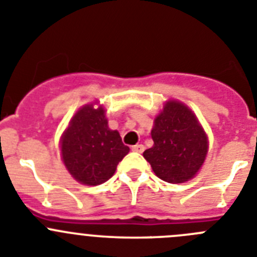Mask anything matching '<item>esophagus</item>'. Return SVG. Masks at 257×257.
<instances>
[{"label":"esophagus","mask_w":257,"mask_h":257,"mask_svg":"<svg viewBox=\"0 0 257 257\" xmlns=\"http://www.w3.org/2000/svg\"><path fill=\"white\" fill-rule=\"evenodd\" d=\"M145 149V147L143 144H136L133 147V151L136 152V153H143Z\"/></svg>","instance_id":"esophagus-1"}]
</instances>
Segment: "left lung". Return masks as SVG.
Here are the masks:
<instances>
[{
  "label": "left lung",
  "instance_id": "left-lung-1",
  "mask_svg": "<svg viewBox=\"0 0 257 257\" xmlns=\"http://www.w3.org/2000/svg\"><path fill=\"white\" fill-rule=\"evenodd\" d=\"M151 134L154 144L143 156L161 180L180 184L196 176L207 156L208 139L185 104L166 101Z\"/></svg>",
  "mask_w": 257,
  "mask_h": 257
}]
</instances>
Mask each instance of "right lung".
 Returning <instances> with one entry per match:
<instances>
[{
    "instance_id": "add662e5",
    "label": "right lung",
    "mask_w": 257,
    "mask_h": 257,
    "mask_svg": "<svg viewBox=\"0 0 257 257\" xmlns=\"http://www.w3.org/2000/svg\"><path fill=\"white\" fill-rule=\"evenodd\" d=\"M63 162L78 183L99 185L114 175L130 148L117 130H110L103 105L79 108L60 140Z\"/></svg>"
}]
</instances>
